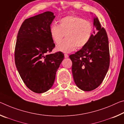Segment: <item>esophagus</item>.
<instances>
[{
  "instance_id": "34e87169",
  "label": "esophagus",
  "mask_w": 124,
  "mask_h": 124,
  "mask_svg": "<svg viewBox=\"0 0 124 124\" xmlns=\"http://www.w3.org/2000/svg\"><path fill=\"white\" fill-rule=\"evenodd\" d=\"M64 57L68 58V55L67 54H64Z\"/></svg>"
}]
</instances>
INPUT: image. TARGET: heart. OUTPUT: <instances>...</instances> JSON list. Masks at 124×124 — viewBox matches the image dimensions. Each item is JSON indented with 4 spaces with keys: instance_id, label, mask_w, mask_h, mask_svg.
<instances>
[{
    "instance_id": "obj_1",
    "label": "heart",
    "mask_w": 124,
    "mask_h": 124,
    "mask_svg": "<svg viewBox=\"0 0 124 124\" xmlns=\"http://www.w3.org/2000/svg\"><path fill=\"white\" fill-rule=\"evenodd\" d=\"M93 30L90 21L76 15H68L60 20L59 25L53 23L50 34L55 43L60 42L66 34V39L59 43L56 49L57 51L69 53L76 47L85 46L92 38Z\"/></svg>"
}]
</instances>
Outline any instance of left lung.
<instances>
[{"label": "left lung", "mask_w": 124, "mask_h": 124, "mask_svg": "<svg viewBox=\"0 0 124 124\" xmlns=\"http://www.w3.org/2000/svg\"><path fill=\"white\" fill-rule=\"evenodd\" d=\"M93 25L98 32L96 34L94 32L85 46L70 56L72 62L74 82L79 89L87 92L95 89L101 85L110 64L107 32L101 26L97 17H94Z\"/></svg>", "instance_id": "1"}]
</instances>
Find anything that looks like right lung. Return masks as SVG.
Masks as SVG:
<instances>
[{
    "instance_id": "obj_1",
    "label": "right lung",
    "mask_w": 124,
    "mask_h": 124,
    "mask_svg": "<svg viewBox=\"0 0 124 124\" xmlns=\"http://www.w3.org/2000/svg\"><path fill=\"white\" fill-rule=\"evenodd\" d=\"M54 14L46 11L27 19L17 34L15 62L23 83L36 93L46 92L54 83L64 58L61 52L48 54L55 47L50 34Z\"/></svg>"
}]
</instances>
